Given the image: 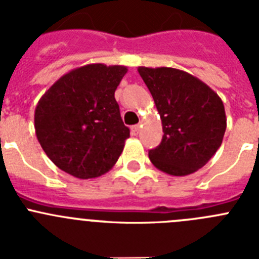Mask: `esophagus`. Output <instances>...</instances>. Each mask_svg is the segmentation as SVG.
I'll return each mask as SVG.
<instances>
[{
    "label": "esophagus",
    "mask_w": 259,
    "mask_h": 259,
    "mask_svg": "<svg viewBox=\"0 0 259 259\" xmlns=\"http://www.w3.org/2000/svg\"><path fill=\"white\" fill-rule=\"evenodd\" d=\"M140 130H141V125L140 124L132 125V127H131L132 135H135V136H136V135H139V134H140Z\"/></svg>",
    "instance_id": "esophagus-1"
}]
</instances>
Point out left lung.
<instances>
[{"instance_id":"left-lung-1","label":"left lung","mask_w":259,"mask_h":259,"mask_svg":"<svg viewBox=\"0 0 259 259\" xmlns=\"http://www.w3.org/2000/svg\"><path fill=\"white\" fill-rule=\"evenodd\" d=\"M162 120L161 144L149 150L162 172L185 176L203 167L219 149L227 127L221 97L198 77L172 67L137 68Z\"/></svg>"}]
</instances>
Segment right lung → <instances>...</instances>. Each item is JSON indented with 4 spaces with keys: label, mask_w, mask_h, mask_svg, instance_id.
I'll return each mask as SVG.
<instances>
[{
    "label": "right lung",
    "mask_w": 259,
    "mask_h": 259,
    "mask_svg": "<svg viewBox=\"0 0 259 259\" xmlns=\"http://www.w3.org/2000/svg\"><path fill=\"white\" fill-rule=\"evenodd\" d=\"M125 74V66H81L59 77L40 98L36 136L61 170L93 179L116 163L130 137L114 97Z\"/></svg>",
    "instance_id": "add662e5"
}]
</instances>
